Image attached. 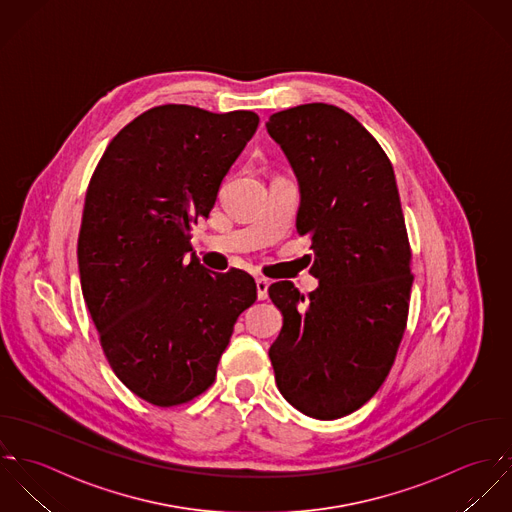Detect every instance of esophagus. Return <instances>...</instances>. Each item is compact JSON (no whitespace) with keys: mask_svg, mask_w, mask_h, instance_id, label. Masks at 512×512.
Instances as JSON below:
<instances>
[{"mask_svg":"<svg viewBox=\"0 0 512 512\" xmlns=\"http://www.w3.org/2000/svg\"><path fill=\"white\" fill-rule=\"evenodd\" d=\"M255 283H257V297H259V301H265L267 299V291H269V281L261 277Z\"/></svg>","mask_w":512,"mask_h":512,"instance_id":"esophagus-1","label":"esophagus"}]
</instances>
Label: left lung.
Returning a JSON list of instances; mask_svg holds the SVG:
<instances>
[{"label":"left lung","instance_id":"8db88e82","mask_svg":"<svg viewBox=\"0 0 512 512\" xmlns=\"http://www.w3.org/2000/svg\"><path fill=\"white\" fill-rule=\"evenodd\" d=\"M267 132L299 180L297 231L310 235L318 279L307 299L291 281L269 287L283 312L269 358L293 408L338 419L380 390L408 324L411 249L396 176L378 140L338 106L275 112Z\"/></svg>","mask_w":512,"mask_h":512}]
</instances>
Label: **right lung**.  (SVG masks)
<instances>
[{"label": "right lung", "instance_id": "1", "mask_svg": "<svg viewBox=\"0 0 512 512\" xmlns=\"http://www.w3.org/2000/svg\"><path fill=\"white\" fill-rule=\"evenodd\" d=\"M259 126L251 110L154 106L106 146L79 231L81 289L118 380L152 406L213 384L239 314L257 301L245 271L207 273L192 225Z\"/></svg>", "mask_w": 512, "mask_h": 512}]
</instances>
